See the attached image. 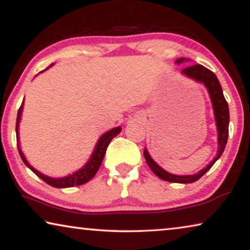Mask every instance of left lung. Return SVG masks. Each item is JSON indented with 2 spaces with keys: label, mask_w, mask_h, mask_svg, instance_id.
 <instances>
[{
  "label": "left lung",
  "mask_w": 250,
  "mask_h": 250,
  "mask_svg": "<svg viewBox=\"0 0 250 250\" xmlns=\"http://www.w3.org/2000/svg\"><path fill=\"white\" fill-rule=\"evenodd\" d=\"M184 57H181L176 61V63L181 64L185 62ZM182 73L184 75H186L190 79H193L197 82L203 83L208 89V93H209L211 103H212V108H214V114H215V120H216V126H217L218 130V150L216 157L212 159V161L208 164V165L199 170L197 174L194 175H186V176H178V175H173L167 173L166 170H164L161 166H158L156 163H155L152 157L149 156L148 152L144 149V157L146 159L147 165L149 166V168L153 170V173L159 177L163 181L170 182V183H181V184H189L194 183L202 177L204 174H206L207 170L211 168V166L214 165L215 162L222 156L224 152L225 147L227 144L228 140V125H229V108L226 100H225V96L223 94L222 86H220V83L214 73H212L210 69L206 68L205 66L200 64L191 65V66H187L183 68Z\"/></svg>",
  "instance_id": "1"
}]
</instances>
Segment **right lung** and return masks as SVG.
I'll return each instance as SVG.
<instances>
[{"mask_svg": "<svg viewBox=\"0 0 250 250\" xmlns=\"http://www.w3.org/2000/svg\"><path fill=\"white\" fill-rule=\"evenodd\" d=\"M23 103L18 112V118H16L15 129H16V142H18V149H19L20 156H21L24 164H25L28 168L33 171V173H34L35 175H38L41 179H43L45 183L53 187H56V188H67V187H73V186H80V185H83V184L91 181L94 176L96 175L98 168H100L102 165V162H103L106 148H107V146L110 143V141H112L114 137L117 136V135L121 133L122 128L120 127V126H117V127H115V128H112L110 130H108V132H106L105 134L102 135V136L100 137V140H98V142H97L95 148H94V152L92 153V156H91V158H89V161L85 164V165L82 167L81 169L75 171V173H73L72 175L65 176V177H62V178H52V177H50V176L43 175L42 173H40L39 170H36L34 167H32L30 164H28V162L26 161L25 156H24V154L21 150V147H20L19 124H20V121H21Z\"/></svg>", "mask_w": 250, "mask_h": 250, "instance_id": "1", "label": "right lung"}]
</instances>
